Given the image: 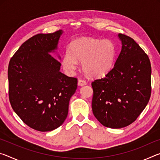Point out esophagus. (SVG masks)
<instances>
[{
  "label": "esophagus",
  "instance_id": "34e87169",
  "mask_svg": "<svg viewBox=\"0 0 160 160\" xmlns=\"http://www.w3.org/2000/svg\"><path fill=\"white\" fill-rule=\"evenodd\" d=\"M85 85H87V82L85 80H82V79L78 80V85H79V86H84Z\"/></svg>",
  "mask_w": 160,
  "mask_h": 160
}]
</instances>
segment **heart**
I'll use <instances>...</instances> for the list:
<instances>
[{
	"mask_svg": "<svg viewBox=\"0 0 160 160\" xmlns=\"http://www.w3.org/2000/svg\"><path fill=\"white\" fill-rule=\"evenodd\" d=\"M116 56V47L112 40L80 38L74 40L64 53L62 66L72 73L82 61V69L88 76L99 78L112 69Z\"/></svg>",
	"mask_w": 160,
	"mask_h": 160,
	"instance_id": "heart-1",
	"label": "heart"
}]
</instances>
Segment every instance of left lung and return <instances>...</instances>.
I'll list each match as a JSON object with an SVG mask.
<instances>
[{"label": "left lung", "instance_id": "obj_1", "mask_svg": "<svg viewBox=\"0 0 160 160\" xmlns=\"http://www.w3.org/2000/svg\"><path fill=\"white\" fill-rule=\"evenodd\" d=\"M121 51L111 71L92 82V109L103 126L121 128L131 124L147 106L151 94L148 56L132 38L118 34Z\"/></svg>", "mask_w": 160, "mask_h": 160}]
</instances>
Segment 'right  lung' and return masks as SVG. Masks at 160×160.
<instances>
[{
	"label": "right lung",
	"instance_id": "add662e5",
	"mask_svg": "<svg viewBox=\"0 0 160 160\" xmlns=\"http://www.w3.org/2000/svg\"><path fill=\"white\" fill-rule=\"evenodd\" d=\"M62 34L34 35L21 45L8 66L12 109L28 126L42 132L63 124L78 87L77 78L62 73L61 63L51 54L56 53Z\"/></svg>",
	"mask_w": 160,
	"mask_h": 160
}]
</instances>
